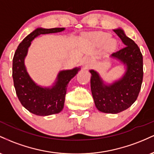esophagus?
<instances>
[{
  "label": "esophagus",
  "instance_id": "esophagus-1",
  "mask_svg": "<svg viewBox=\"0 0 154 154\" xmlns=\"http://www.w3.org/2000/svg\"><path fill=\"white\" fill-rule=\"evenodd\" d=\"M91 60H90L89 58H85V59H83V64L85 66V68H88V66H90V62H91Z\"/></svg>",
  "mask_w": 154,
  "mask_h": 154
}]
</instances>
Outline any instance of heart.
Listing matches in <instances>:
<instances>
[{"label":"heart","instance_id":"heart-1","mask_svg":"<svg viewBox=\"0 0 154 154\" xmlns=\"http://www.w3.org/2000/svg\"><path fill=\"white\" fill-rule=\"evenodd\" d=\"M91 38L97 45H102L106 44V48L109 50H113L116 47V40L114 39H108L110 38V35L106 32H96L91 35Z\"/></svg>","mask_w":154,"mask_h":154}]
</instances>
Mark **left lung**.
Masks as SVG:
<instances>
[{
	"label": "left lung",
	"instance_id": "obj_1",
	"mask_svg": "<svg viewBox=\"0 0 154 154\" xmlns=\"http://www.w3.org/2000/svg\"><path fill=\"white\" fill-rule=\"evenodd\" d=\"M114 31L125 47L111 56L126 66L125 75L112 84L105 85L98 72L90 70L91 92L95 106L101 112L109 114H117L131 106L137 100L143 77V55L139 47L122 29Z\"/></svg>",
	"mask_w": 154,
	"mask_h": 154
}]
</instances>
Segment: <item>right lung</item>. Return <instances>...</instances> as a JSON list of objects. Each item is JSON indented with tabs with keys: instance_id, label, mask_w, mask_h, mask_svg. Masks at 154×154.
<instances>
[{
	"instance_id": "obj_1",
	"label": "right lung",
	"mask_w": 154,
	"mask_h": 154,
	"mask_svg": "<svg viewBox=\"0 0 154 154\" xmlns=\"http://www.w3.org/2000/svg\"><path fill=\"white\" fill-rule=\"evenodd\" d=\"M64 28H38L28 35L19 43L13 58L12 77L16 93L22 105L29 112L38 116L58 114L63 109L67 85L79 70V68L63 70L59 73L52 88H43L32 80L26 72L24 59L31 42L40 35L56 33Z\"/></svg>"
}]
</instances>
